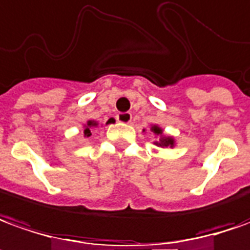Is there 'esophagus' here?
Masks as SVG:
<instances>
[{
  "label": "esophagus",
  "instance_id": "obj_1",
  "mask_svg": "<svg viewBox=\"0 0 250 250\" xmlns=\"http://www.w3.org/2000/svg\"><path fill=\"white\" fill-rule=\"evenodd\" d=\"M115 118H117V121L118 122L129 124V122L132 121V114H130V113H118Z\"/></svg>",
  "mask_w": 250,
  "mask_h": 250
}]
</instances>
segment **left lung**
Wrapping results in <instances>:
<instances>
[{
	"mask_svg": "<svg viewBox=\"0 0 250 250\" xmlns=\"http://www.w3.org/2000/svg\"><path fill=\"white\" fill-rule=\"evenodd\" d=\"M152 132L156 135H162V129L158 126H152ZM156 146H161V147H173L174 146V140L171 137H162L159 142H156Z\"/></svg>",
	"mask_w": 250,
	"mask_h": 250,
	"instance_id": "left-lung-1",
	"label": "left lung"
}]
</instances>
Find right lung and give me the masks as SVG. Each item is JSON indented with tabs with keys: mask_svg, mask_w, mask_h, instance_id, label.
Masks as SVG:
<instances>
[{
	"mask_svg": "<svg viewBox=\"0 0 250 250\" xmlns=\"http://www.w3.org/2000/svg\"><path fill=\"white\" fill-rule=\"evenodd\" d=\"M108 122H113V120H108ZM95 125H96L95 122H92V121L87 122V126H85V129H84V136H85V137H89V136H91V130H89V129H91V126H95Z\"/></svg>",
	"mask_w": 250,
	"mask_h": 250,
	"instance_id": "1",
	"label": "right lung"
}]
</instances>
